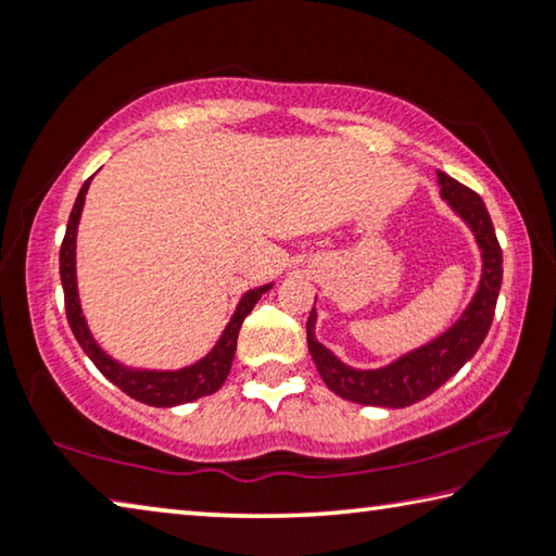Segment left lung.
<instances>
[{
  "mask_svg": "<svg viewBox=\"0 0 556 556\" xmlns=\"http://www.w3.org/2000/svg\"><path fill=\"white\" fill-rule=\"evenodd\" d=\"M437 178L441 186V201H446L448 208L468 225L476 248L481 252L478 287L468 306L444 333L402 353L382 368H353V365L343 363L331 348L318 341V314L314 304L312 316L306 321L308 353H312L326 388L348 402L384 409H402L414 402H421L464 368L481 348L488 328L493 324L495 301L503 281V252L495 238L491 215H488L481 195L458 184L456 178L446 176L444 172H437Z\"/></svg>",
  "mask_w": 556,
  "mask_h": 556,
  "instance_id": "8db88e82",
  "label": "left lung"
}]
</instances>
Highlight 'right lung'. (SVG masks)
<instances>
[{
	"mask_svg": "<svg viewBox=\"0 0 556 556\" xmlns=\"http://www.w3.org/2000/svg\"><path fill=\"white\" fill-rule=\"evenodd\" d=\"M90 181L92 176L83 184L78 199H75V205L68 218V228H65V238L61 244V285L65 294V314H68V324L75 341L80 343L86 355L96 363V368L105 375L112 384H117V388L122 392H127L131 400L149 404V407H176V404H188L218 392L232 368V357H235V351H238V333H240L242 321L248 318L252 308H255L262 294H267L275 285L269 281V285L244 291L238 301V306H235V314L230 316L228 326L223 328L220 338L215 341L211 351L201 357V361L184 365V368H176V370L131 368V365L119 363L117 357H112L108 351H102V345L96 341V336H92L88 326V318L83 314L80 294H78L75 240H78V223L83 215V205H86Z\"/></svg>",
	"mask_w": 556,
	"mask_h": 556,
	"instance_id": "add662e5",
	"label": "right lung"
}]
</instances>
